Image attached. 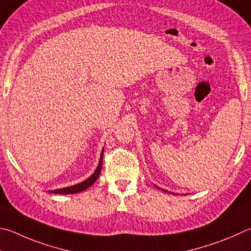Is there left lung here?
Here are the masks:
<instances>
[{
    "mask_svg": "<svg viewBox=\"0 0 251 251\" xmlns=\"http://www.w3.org/2000/svg\"><path fill=\"white\" fill-rule=\"evenodd\" d=\"M154 185H156V184H154ZM156 186H157V185H156ZM157 188H158V189H160V190H162V191H165V192H168L167 190H165V189H161V188H159V186H157ZM169 193H171V194H176V193H173V192H169Z\"/></svg>",
    "mask_w": 251,
    "mask_h": 251,
    "instance_id": "obj_1",
    "label": "left lung"
}]
</instances>
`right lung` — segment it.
Returning a JSON list of instances; mask_svg holds the SVG:
<instances>
[{
    "mask_svg": "<svg viewBox=\"0 0 251 251\" xmlns=\"http://www.w3.org/2000/svg\"><path fill=\"white\" fill-rule=\"evenodd\" d=\"M103 152H104V148L102 149L101 156H100V160H99V165L97 167V169H95L93 175L90 176L88 179L80 182V183H78V184L67 186V188L57 189V190H50V191H48V192L54 193V194H75V193H80V192H82V191H84L88 188H90V186L98 180L100 173H101L102 162H103Z\"/></svg>",
    "mask_w": 251,
    "mask_h": 251,
    "instance_id": "right-lung-1",
    "label": "right lung"
}]
</instances>
